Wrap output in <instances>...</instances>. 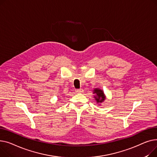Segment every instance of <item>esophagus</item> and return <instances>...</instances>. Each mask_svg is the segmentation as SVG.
<instances>
[{"mask_svg":"<svg viewBox=\"0 0 157 157\" xmlns=\"http://www.w3.org/2000/svg\"><path fill=\"white\" fill-rule=\"evenodd\" d=\"M75 91H76V93H83L84 90H83L82 89H76Z\"/></svg>","mask_w":157,"mask_h":157,"instance_id":"obj_1","label":"esophagus"}]
</instances>
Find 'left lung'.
<instances>
[{
    "mask_svg": "<svg viewBox=\"0 0 157 157\" xmlns=\"http://www.w3.org/2000/svg\"><path fill=\"white\" fill-rule=\"evenodd\" d=\"M94 93H95L96 95V96H94V98L97 101V103H102L103 101L105 99L103 91L102 90L96 89L94 90Z\"/></svg>",
    "mask_w": 157,
    "mask_h": 157,
    "instance_id": "left-lung-1",
    "label": "left lung"
}]
</instances>
